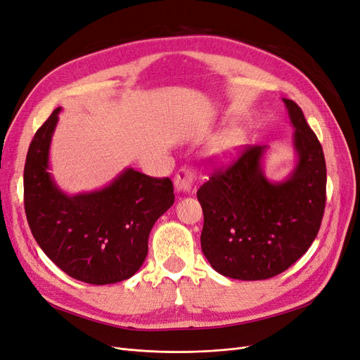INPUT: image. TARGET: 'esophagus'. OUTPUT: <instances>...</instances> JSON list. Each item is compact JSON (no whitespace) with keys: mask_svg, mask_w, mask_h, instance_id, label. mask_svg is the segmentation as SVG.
Wrapping results in <instances>:
<instances>
[{"mask_svg":"<svg viewBox=\"0 0 360 360\" xmlns=\"http://www.w3.org/2000/svg\"><path fill=\"white\" fill-rule=\"evenodd\" d=\"M197 180V174L191 168H181L174 177V186H176L177 192L189 193L193 188V183Z\"/></svg>","mask_w":360,"mask_h":360,"instance_id":"obj_1","label":"esophagus"}]
</instances>
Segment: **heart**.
<instances>
[{
	"instance_id": "obj_1",
	"label": "heart",
	"mask_w": 360,
	"mask_h": 360,
	"mask_svg": "<svg viewBox=\"0 0 360 360\" xmlns=\"http://www.w3.org/2000/svg\"><path fill=\"white\" fill-rule=\"evenodd\" d=\"M240 143H242L240 135H238L237 132H233V130H231V132H226L219 141H217L216 151L221 156H230L238 148Z\"/></svg>"
}]
</instances>
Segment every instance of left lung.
Returning a JSON list of instances; mask_svg holds the SVG:
<instances>
[{
  "instance_id": "1",
  "label": "left lung",
  "mask_w": 360,
  "mask_h": 360,
  "mask_svg": "<svg viewBox=\"0 0 360 360\" xmlns=\"http://www.w3.org/2000/svg\"><path fill=\"white\" fill-rule=\"evenodd\" d=\"M294 127L296 165L282 181L263 171L266 146L246 148L231 167L216 169L198 189L201 249L226 278L259 281L287 270L307 252L326 205V162L320 141L297 103L282 99Z\"/></svg>"
}]
</instances>
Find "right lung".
<instances>
[{"mask_svg": "<svg viewBox=\"0 0 360 360\" xmlns=\"http://www.w3.org/2000/svg\"><path fill=\"white\" fill-rule=\"evenodd\" d=\"M61 108L32 138L24 168L30 230L63 271L93 285L134 276L148 252V236L174 204L169 179L126 168L105 188L68 195L49 172V148Z\"/></svg>", "mask_w": 360, "mask_h": 360, "instance_id": "right-lung-1", "label": "right lung"}]
</instances>
